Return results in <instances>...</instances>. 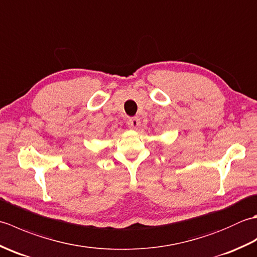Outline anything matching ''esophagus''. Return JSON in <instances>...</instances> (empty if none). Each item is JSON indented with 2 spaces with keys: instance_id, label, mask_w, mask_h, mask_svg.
Wrapping results in <instances>:
<instances>
[{
  "instance_id": "1",
  "label": "esophagus",
  "mask_w": 257,
  "mask_h": 257,
  "mask_svg": "<svg viewBox=\"0 0 257 257\" xmlns=\"http://www.w3.org/2000/svg\"><path fill=\"white\" fill-rule=\"evenodd\" d=\"M140 125V119L137 117H133L128 120V127L130 129H137Z\"/></svg>"
}]
</instances>
